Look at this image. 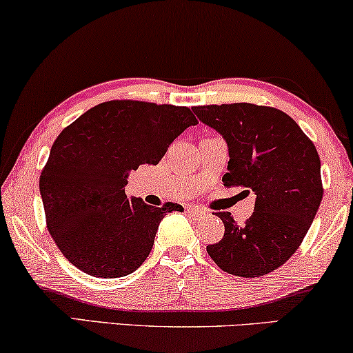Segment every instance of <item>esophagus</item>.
<instances>
[{"mask_svg": "<svg viewBox=\"0 0 353 353\" xmlns=\"http://www.w3.org/2000/svg\"><path fill=\"white\" fill-rule=\"evenodd\" d=\"M186 212L192 216H197V219H202V216L207 215V212L204 209H199V207H194V205L186 207Z\"/></svg>", "mask_w": 353, "mask_h": 353, "instance_id": "34e87169", "label": "esophagus"}]
</instances>
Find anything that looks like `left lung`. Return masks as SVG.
I'll return each instance as SVG.
<instances>
[{
	"instance_id": "left-lung-1",
	"label": "left lung",
	"mask_w": 353,
	"mask_h": 353,
	"mask_svg": "<svg viewBox=\"0 0 353 353\" xmlns=\"http://www.w3.org/2000/svg\"><path fill=\"white\" fill-rule=\"evenodd\" d=\"M202 123L228 144L225 186L255 194L254 214L243 225L219 212L225 234L207 245L223 272L259 278L286 263L299 249L323 199L315 144L283 110L250 103L192 108Z\"/></svg>"
}]
</instances>
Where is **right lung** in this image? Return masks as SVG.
<instances>
[{"label":"right lung","mask_w":353,"mask_h":353,"mask_svg":"<svg viewBox=\"0 0 353 353\" xmlns=\"http://www.w3.org/2000/svg\"><path fill=\"white\" fill-rule=\"evenodd\" d=\"M197 125L190 108L115 99L62 130L40 176L46 225L62 255L86 274L120 278L151 252L159 223L183 207L125 194L128 173L157 165L173 139Z\"/></svg>","instance_id":"add662e5"}]
</instances>
